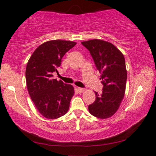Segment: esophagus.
<instances>
[{
  "mask_svg": "<svg viewBox=\"0 0 156 156\" xmlns=\"http://www.w3.org/2000/svg\"><path fill=\"white\" fill-rule=\"evenodd\" d=\"M77 90L79 91V93H82L85 91V89L81 88V87H77Z\"/></svg>",
  "mask_w": 156,
  "mask_h": 156,
  "instance_id": "esophagus-1",
  "label": "esophagus"
}]
</instances>
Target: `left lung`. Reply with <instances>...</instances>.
<instances>
[{
  "mask_svg": "<svg viewBox=\"0 0 156 156\" xmlns=\"http://www.w3.org/2000/svg\"><path fill=\"white\" fill-rule=\"evenodd\" d=\"M82 44L92 55L104 85L101 95L95 92L96 101L88 106L89 112L98 118H109L118 111L125 95L127 80L125 58L110 42L93 39Z\"/></svg>",
  "mask_w": 156,
  "mask_h": 156,
  "instance_id": "8db88e82",
  "label": "left lung"
}]
</instances>
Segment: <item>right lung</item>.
Listing matches in <instances>:
<instances>
[{
  "label": "right lung",
  "instance_id": "1",
  "mask_svg": "<svg viewBox=\"0 0 156 156\" xmlns=\"http://www.w3.org/2000/svg\"><path fill=\"white\" fill-rule=\"evenodd\" d=\"M76 42L52 40L38 46L27 63L25 77L31 99L41 115L47 119L63 116L69 109L74 89L71 85L53 78L61 59Z\"/></svg>",
  "mask_w": 156,
  "mask_h": 156
}]
</instances>
